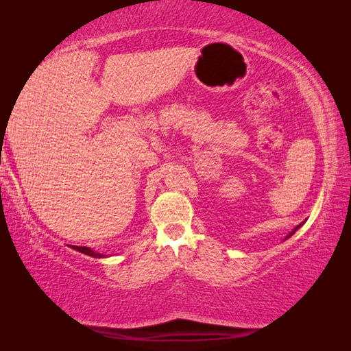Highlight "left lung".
Listing matches in <instances>:
<instances>
[{
	"mask_svg": "<svg viewBox=\"0 0 351 351\" xmlns=\"http://www.w3.org/2000/svg\"><path fill=\"white\" fill-rule=\"evenodd\" d=\"M303 223H304V221H303ZM303 223H300V225H299V226H295V228H294L293 230H291V232H289V234H288V235L285 237V240H288V238H289L291 235H294V232H295V230H297V229H300V228L303 226ZM285 240H283V241H285Z\"/></svg>",
	"mask_w": 351,
	"mask_h": 351,
	"instance_id": "obj_1",
	"label": "left lung"
}]
</instances>
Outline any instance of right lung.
<instances>
[{"label":"right lung","mask_w":351,"mask_h":351,"mask_svg":"<svg viewBox=\"0 0 351 351\" xmlns=\"http://www.w3.org/2000/svg\"><path fill=\"white\" fill-rule=\"evenodd\" d=\"M69 247H72L73 250H77L80 253H84V255L93 256V258H108V255H106V253H99L90 247H83V245H69Z\"/></svg>","instance_id":"obj_1"}]
</instances>
